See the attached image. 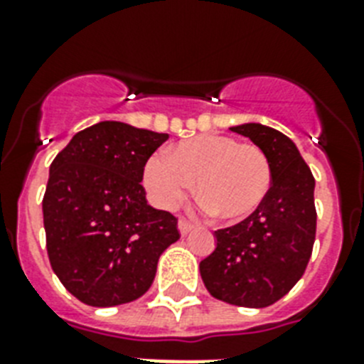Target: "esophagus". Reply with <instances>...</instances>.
Segmentation results:
<instances>
[{
  "label": "esophagus",
  "mask_w": 364,
  "mask_h": 364,
  "mask_svg": "<svg viewBox=\"0 0 364 364\" xmlns=\"http://www.w3.org/2000/svg\"><path fill=\"white\" fill-rule=\"evenodd\" d=\"M177 227H179V232L183 234V236H187L188 232H191V230H193L194 228V225L191 221H187V219H179V225H177Z\"/></svg>",
  "instance_id": "obj_1"
}]
</instances>
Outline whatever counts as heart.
<instances>
[{
  "mask_svg": "<svg viewBox=\"0 0 364 364\" xmlns=\"http://www.w3.org/2000/svg\"><path fill=\"white\" fill-rule=\"evenodd\" d=\"M193 181L205 210L223 221H242L268 196L270 160L257 145L205 134L179 141L168 156H151L143 171V183L160 208L179 204Z\"/></svg>",
  "mask_w": 364,
  "mask_h": 364,
  "instance_id": "1",
  "label": "heart"
}]
</instances>
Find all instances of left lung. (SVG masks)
Returning a JSON list of instances; mask_svg holds the SVG:
<instances>
[{
  "label": "left lung",
  "mask_w": 364,
  "mask_h": 364,
  "mask_svg": "<svg viewBox=\"0 0 364 364\" xmlns=\"http://www.w3.org/2000/svg\"><path fill=\"white\" fill-rule=\"evenodd\" d=\"M270 160L272 187L247 219L215 230L217 247L200 262L211 296L243 308H266L304 274L316 240V179L285 134L259 122L232 126Z\"/></svg>",
  "instance_id": "1"
}]
</instances>
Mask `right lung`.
<instances>
[{"label": "right lung", "mask_w": 364, "mask_h": 364, "mask_svg": "<svg viewBox=\"0 0 364 364\" xmlns=\"http://www.w3.org/2000/svg\"><path fill=\"white\" fill-rule=\"evenodd\" d=\"M168 134L104 121L77 132L50 164L43 196L47 253L75 299L109 308L151 287L177 219L147 204L143 170Z\"/></svg>", "instance_id": "add662e5"}]
</instances>
